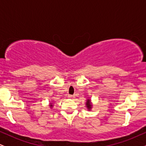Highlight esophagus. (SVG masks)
Returning <instances> with one entry per match:
<instances>
[{
    "mask_svg": "<svg viewBox=\"0 0 146 146\" xmlns=\"http://www.w3.org/2000/svg\"><path fill=\"white\" fill-rule=\"evenodd\" d=\"M68 98H70V99H72V98H74V97H73V95H68Z\"/></svg>",
    "mask_w": 146,
    "mask_h": 146,
    "instance_id": "esophagus-1",
    "label": "esophagus"
}]
</instances>
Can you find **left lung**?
Returning a JSON list of instances; mask_svg holds the SVG:
<instances>
[{
  "instance_id": "8db88e82",
  "label": "left lung",
  "mask_w": 146,
  "mask_h": 146,
  "mask_svg": "<svg viewBox=\"0 0 146 146\" xmlns=\"http://www.w3.org/2000/svg\"><path fill=\"white\" fill-rule=\"evenodd\" d=\"M85 104H86V107L88 110H90L93 108V104H92L90 99H86V102Z\"/></svg>"
}]
</instances>
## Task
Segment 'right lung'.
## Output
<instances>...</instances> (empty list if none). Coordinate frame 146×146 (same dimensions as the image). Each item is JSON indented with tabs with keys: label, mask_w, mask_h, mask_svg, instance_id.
<instances>
[{
	"label": "right lung",
	"mask_w": 146,
	"mask_h": 146,
	"mask_svg": "<svg viewBox=\"0 0 146 146\" xmlns=\"http://www.w3.org/2000/svg\"><path fill=\"white\" fill-rule=\"evenodd\" d=\"M53 106H54V103H53V102H50V103H49V107H50V108H53Z\"/></svg>",
	"instance_id": "obj_1"
}]
</instances>
